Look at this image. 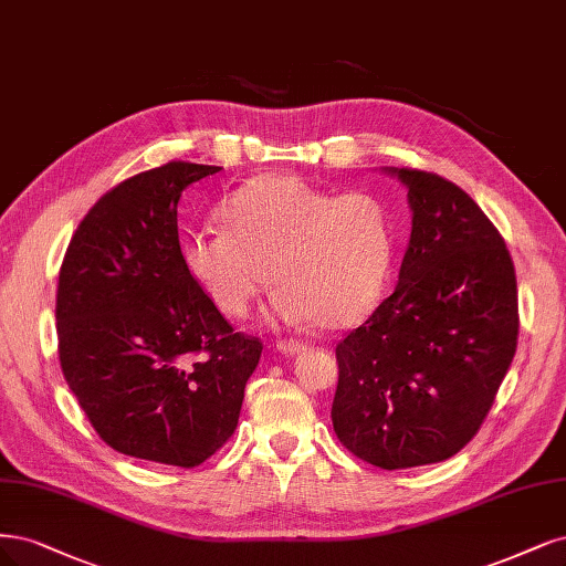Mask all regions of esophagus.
I'll list each match as a JSON object with an SVG mask.
<instances>
[{"mask_svg": "<svg viewBox=\"0 0 566 566\" xmlns=\"http://www.w3.org/2000/svg\"><path fill=\"white\" fill-rule=\"evenodd\" d=\"M279 350L285 356H297L302 354V350H306V344H300V342H279Z\"/></svg>", "mask_w": 566, "mask_h": 566, "instance_id": "1", "label": "esophagus"}]
</instances>
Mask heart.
<instances>
[{"label": "heart", "mask_w": 566, "mask_h": 566, "mask_svg": "<svg viewBox=\"0 0 566 566\" xmlns=\"http://www.w3.org/2000/svg\"><path fill=\"white\" fill-rule=\"evenodd\" d=\"M224 229H197L180 245L187 274L224 316L243 318L271 283V316L354 327L381 300L394 260L391 210L373 193H342L297 175L262 172L220 206Z\"/></svg>", "instance_id": "obj_1"}]
</instances>
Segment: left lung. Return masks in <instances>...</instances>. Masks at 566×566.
Returning <instances> with one entry per match:
<instances>
[{"label":"left lung","mask_w":566,"mask_h":566,"mask_svg":"<svg viewBox=\"0 0 566 566\" xmlns=\"http://www.w3.org/2000/svg\"><path fill=\"white\" fill-rule=\"evenodd\" d=\"M412 231L398 285L337 346L333 426L386 471L454 457L478 433L517 348L511 252L480 206L433 172L384 168Z\"/></svg>","instance_id":"left-lung-1"}]
</instances>
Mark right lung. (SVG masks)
Instances as JSON below:
<instances>
[{"instance_id":"1","label":"right lung","mask_w":566,"mask_h":566,"mask_svg":"<svg viewBox=\"0 0 566 566\" xmlns=\"http://www.w3.org/2000/svg\"><path fill=\"white\" fill-rule=\"evenodd\" d=\"M220 166L170 161L116 185L76 227L57 279L67 386L112 450L203 463L237 431L262 356L182 264L178 201Z\"/></svg>"}]
</instances>
